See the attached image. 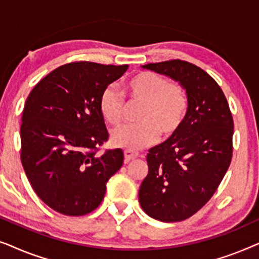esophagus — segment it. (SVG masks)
<instances>
[{
  "mask_svg": "<svg viewBox=\"0 0 259 259\" xmlns=\"http://www.w3.org/2000/svg\"><path fill=\"white\" fill-rule=\"evenodd\" d=\"M123 155H125V161L128 162L132 159H136L137 157H139V152L137 151H132V150H125L123 151Z\"/></svg>",
  "mask_w": 259,
  "mask_h": 259,
  "instance_id": "1",
  "label": "esophagus"
}]
</instances>
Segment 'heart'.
I'll return each instance as SVG.
<instances>
[{"mask_svg": "<svg viewBox=\"0 0 259 259\" xmlns=\"http://www.w3.org/2000/svg\"><path fill=\"white\" fill-rule=\"evenodd\" d=\"M125 93L131 104L140 105L138 122L113 131V145L139 150L154 144L159 134L167 139L182 128L189 111V98L182 83L172 82L159 73L140 72L126 81ZM99 109L106 122L114 126L121 122L125 99L118 88L113 84L104 88Z\"/></svg>", "mask_w": 259, "mask_h": 259, "instance_id": "b5f03b06", "label": "heart"}]
</instances>
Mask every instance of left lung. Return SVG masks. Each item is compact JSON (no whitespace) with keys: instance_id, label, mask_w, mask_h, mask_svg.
Instances as JSON below:
<instances>
[{"instance_id":"8db88e82","label":"left lung","mask_w":259,"mask_h":259,"mask_svg":"<svg viewBox=\"0 0 259 259\" xmlns=\"http://www.w3.org/2000/svg\"><path fill=\"white\" fill-rule=\"evenodd\" d=\"M143 68L179 81L189 98L182 128L148 151V175L139 190V203L150 217L182 222L211 199L228 171L232 114L222 88L200 67L177 59Z\"/></svg>"}]
</instances>
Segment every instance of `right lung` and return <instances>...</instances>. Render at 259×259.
Returning a JSON list of instances; mask_svg holds the SVG:
<instances>
[{
    "label": "right lung",
    "mask_w": 259,
    "mask_h": 259,
    "mask_svg": "<svg viewBox=\"0 0 259 259\" xmlns=\"http://www.w3.org/2000/svg\"><path fill=\"white\" fill-rule=\"evenodd\" d=\"M128 65L76 61L60 66L28 95L21 125V161L31 187L53 210L83 215L101 204L106 184L123 162L120 148L98 154L108 140L101 92Z\"/></svg>",
    "instance_id": "right-lung-1"
}]
</instances>
